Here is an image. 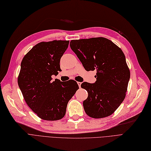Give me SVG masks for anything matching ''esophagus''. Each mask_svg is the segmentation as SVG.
Here are the masks:
<instances>
[{
	"instance_id": "obj_1",
	"label": "esophagus",
	"mask_w": 151,
	"mask_h": 151,
	"mask_svg": "<svg viewBox=\"0 0 151 151\" xmlns=\"http://www.w3.org/2000/svg\"><path fill=\"white\" fill-rule=\"evenodd\" d=\"M81 84H82V83H81V82H77V84H78V86H79V88H81Z\"/></svg>"
}]
</instances>
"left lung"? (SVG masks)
<instances>
[{
    "instance_id": "1",
    "label": "left lung",
    "mask_w": 151,
    "mask_h": 151,
    "mask_svg": "<svg viewBox=\"0 0 151 151\" xmlns=\"http://www.w3.org/2000/svg\"><path fill=\"white\" fill-rule=\"evenodd\" d=\"M70 46L87 71L97 70L94 83L81 84L88 92L83 102L86 113L96 119L111 115L125 98L130 79L123 52L104 37L72 40Z\"/></svg>"
}]
</instances>
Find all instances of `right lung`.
<instances>
[{"label":"right lung","instance_id":"1","mask_svg":"<svg viewBox=\"0 0 151 151\" xmlns=\"http://www.w3.org/2000/svg\"><path fill=\"white\" fill-rule=\"evenodd\" d=\"M69 40L42 42L31 49L20 64L18 85L28 106L39 117L57 121L63 117L67 104L79 89L73 80L52 81L60 71V60Z\"/></svg>","mask_w":151,"mask_h":151}]
</instances>
